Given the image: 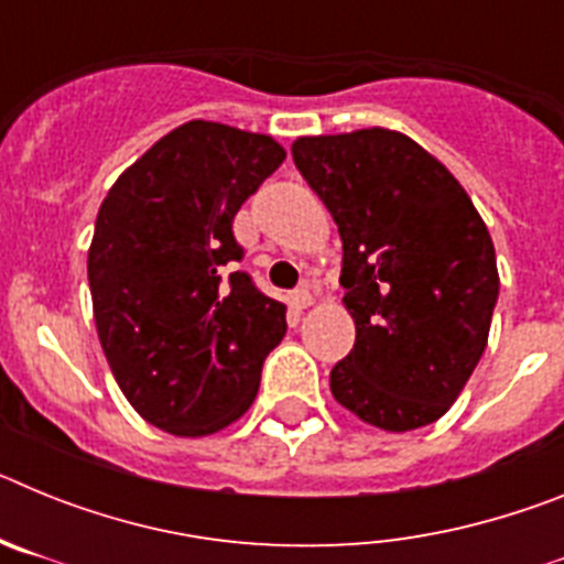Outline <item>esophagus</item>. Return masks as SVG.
Wrapping results in <instances>:
<instances>
[{
    "label": "esophagus",
    "mask_w": 564,
    "mask_h": 564,
    "mask_svg": "<svg viewBox=\"0 0 564 564\" xmlns=\"http://www.w3.org/2000/svg\"><path fill=\"white\" fill-rule=\"evenodd\" d=\"M291 302H293V307H296V311H305V307L313 302L311 288H307V285H299L296 291L291 293Z\"/></svg>",
    "instance_id": "1"
}]
</instances>
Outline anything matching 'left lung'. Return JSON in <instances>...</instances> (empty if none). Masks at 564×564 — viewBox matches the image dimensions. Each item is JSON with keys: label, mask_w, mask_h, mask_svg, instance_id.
<instances>
[{"label": "left lung", "mask_w": 564, "mask_h": 564, "mask_svg": "<svg viewBox=\"0 0 564 564\" xmlns=\"http://www.w3.org/2000/svg\"><path fill=\"white\" fill-rule=\"evenodd\" d=\"M291 152L341 234L356 344L330 370L333 398L387 432L435 423L486 350L500 293L486 223L401 132L299 138Z\"/></svg>", "instance_id": "obj_1"}]
</instances>
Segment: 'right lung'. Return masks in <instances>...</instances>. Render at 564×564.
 <instances>
[{
	"label": "right lung",
	"instance_id": "obj_1",
	"mask_svg": "<svg viewBox=\"0 0 564 564\" xmlns=\"http://www.w3.org/2000/svg\"><path fill=\"white\" fill-rule=\"evenodd\" d=\"M285 161L268 134L188 121L115 181L98 208L87 276L98 338L138 415L200 437L257 398L288 330L234 237L239 206Z\"/></svg>",
	"mask_w": 564,
	"mask_h": 564
}]
</instances>
